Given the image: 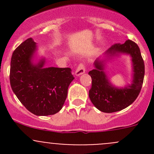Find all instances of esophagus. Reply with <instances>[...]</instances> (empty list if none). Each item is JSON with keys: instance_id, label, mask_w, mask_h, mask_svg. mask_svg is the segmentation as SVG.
I'll return each mask as SVG.
<instances>
[{"instance_id": "1", "label": "esophagus", "mask_w": 154, "mask_h": 154, "mask_svg": "<svg viewBox=\"0 0 154 154\" xmlns=\"http://www.w3.org/2000/svg\"><path fill=\"white\" fill-rule=\"evenodd\" d=\"M85 71H86V68H85L84 64H83V63H80V64L78 65V66H77V69H76L75 74L77 76H79L80 75V74L85 73Z\"/></svg>"}]
</instances>
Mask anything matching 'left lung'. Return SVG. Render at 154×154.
Listing matches in <instances>:
<instances>
[{
    "label": "left lung",
    "mask_w": 154,
    "mask_h": 154,
    "mask_svg": "<svg viewBox=\"0 0 154 154\" xmlns=\"http://www.w3.org/2000/svg\"><path fill=\"white\" fill-rule=\"evenodd\" d=\"M116 53L127 54L132 57L134 74L131 86L124 88L112 86L103 71V62L99 59L94 62L95 68L88 72L91 77V87L88 91L90 100L96 108L106 113L120 111L132 104L139 96L143 84L144 63L137 44L128 39L124 44H115L106 54L114 56Z\"/></svg>",
    "instance_id": "obj_1"
}]
</instances>
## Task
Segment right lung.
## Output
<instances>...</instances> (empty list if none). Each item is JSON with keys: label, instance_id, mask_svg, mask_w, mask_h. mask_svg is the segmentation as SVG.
Masks as SVG:
<instances>
[{"label": "right lung", "instance_id": "right-lung-1", "mask_svg": "<svg viewBox=\"0 0 154 154\" xmlns=\"http://www.w3.org/2000/svg\"><path fill=\"white\" fill-rule=\"evenodd\" d=\"M35 49V42L29 38L13 51L10 85L18 100L32 114L54 115L63 108L74 77L70 68H44V60L32 64L31 59Z\"/></svg>", "mask_w": 154, "mask_h": 154}]
</instances>
